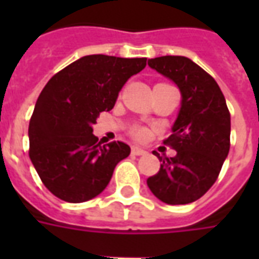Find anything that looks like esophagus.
<instances>
[{"mask_svg": "<svg viewBox=\"0 0 259 259\" xmlns=\"http://www.w3.org/2000/svg\"><path fill=\"white\" fill-rule=\"evenodd\" d=\"M132 154L133 155H146L147 151L140 148V147H132Z\"/></svg>", "mask_w": 259, "mask_h": 259, "instance_id": "esophagus-1", "label": "esophagus"}]
</instances>
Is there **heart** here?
Wrapping results in <instances>:
<instances>
[{
    "instance_id": "obj_1",
    "label": "heart",
    "mask_w": 259,
    "mask_h": 259,
    "mask_svg": "<svg viewBox=\"0 0 259 259\" xmlns=\"http://www.w3.org/2000/svg\"><path fill=\"white\" fill-rule=\"evenodd\" d=\"M130 135L133 136V139H136V140L143 141L148 137V130L146 127H143V126H135L133 129L130 130Z\"/></svg>"
}]
</instances>
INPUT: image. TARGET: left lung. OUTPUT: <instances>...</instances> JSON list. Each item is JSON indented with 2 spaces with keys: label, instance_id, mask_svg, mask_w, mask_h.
<instances>
[{
  "label": "left lung",
  "instance_id": "1",
  "mask_svg": "<svg viewBox=\"0 0 259 259\" xmlns=\"http://www.w3.org/2000/svg\"><path fill=\"white\" fill-rule=\"evenodd\" d=\"M148 65L178 84L182 107L174 133L163 140L176 155L154 154L162 163L147 185L169 205L190 204L211 189L228 157L230 112L215 79L191 59L166 55L148 59Z\"/></svg>",
  "mask_w": 259,
  "mask_h": 259
}]
</instances>
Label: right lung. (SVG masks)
Masks as SVG:
<instances>
[{"label": "right lung", "instance_id": "right-lung-1", "mask_svg": "<svg viewBox=\"0 0 259 259\" xmlns=\"http://www.w3.org/2000/svg\"><path fill=\"white\" fill-rule=\"evenodd\" d=\"M146 65L147 58L87 55L48 80L29 123V157L55 197L68 202L94 198L119 161L129 157L123 141L101 146L93 124L112 109L127 79Z\"/></svg>", "mask_w": 259, "mask_h": 259}]
</instances>
